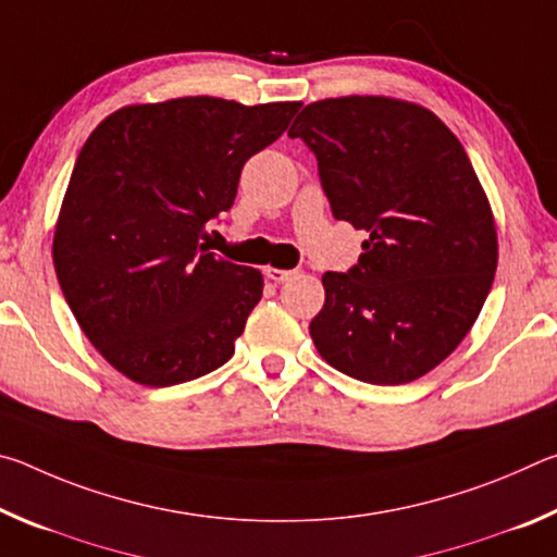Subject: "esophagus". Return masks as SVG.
<instances>
[{"mask_svg":"<svg viewBox=\"0 0 557 557\" xmlns=\"http://www.w3.org/2000/svg\"><path fill=\"white\" fill-rule=\"evenodd\" d=\"M265 275L272 280V282H285L289 280L292 275H295V270H280V268H268Z\"/></svg>","mask_w":557,"mask_h":557,"instance_id":"obj_1","label":"esophagus"}]
</instances>
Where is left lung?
Returning a JSON list of instances; mask_svg holds the SVG:
<instances>
[{
	"label": "left lung",
	"instance_id": "1",
	"mask_svg": "<svg viewBox=\"0 0 557 557\" xmlns=\"http://www.w3.org/2000/svg\"><path fill=\"white\" fill-rule=\"evenodd\" d=\"M289 137L317 154L336 219L369 233L356 268L322 275L319 356L373 385L422 379L474 326L498 262L465 147L435 112L388 96L309 102Z\"/></svg>",
	"mask_w": 557,
	"mask_h": 557
}]
</instances>
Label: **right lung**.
<instances>
[{
    "instance_id": "obj_1",
    "label": "right lung",
    "mask_w": 557,
    "mask_h": 557,
    "mask_svg": "<svg viewBox=\"0 0 557 557\" xmlns=\"http://www.w3.org/2000/svg\"><path fill=\"white\" fill-rule=\"evenodd\" d=\"M299 108L188 96L125 106L90 132L51 252L83 334L129 381L166 388L233 356L265 282L199 240Z\"/></svg>"
}]
</instances>
